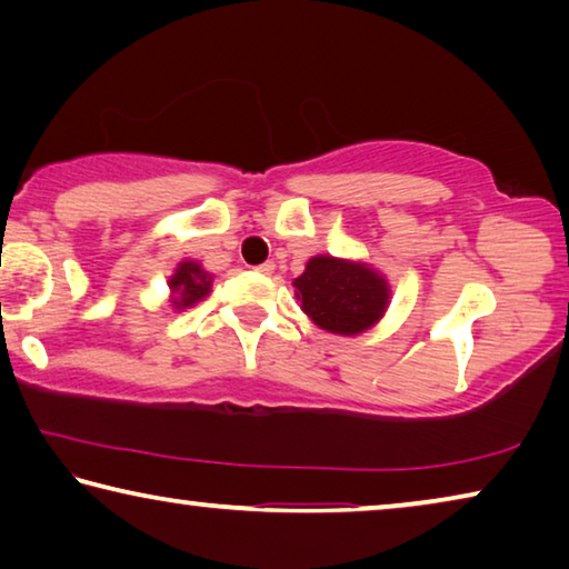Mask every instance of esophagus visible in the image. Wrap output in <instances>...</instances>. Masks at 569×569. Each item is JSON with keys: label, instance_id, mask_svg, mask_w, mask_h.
<instances>
[{"label": "esophagus", "instance_id": "34e87169", "mask_svg": "<svg viewBox=\"0 0 569 569\" xmlns=\"http://www.w3.org/2000/svg\"><path fill=\"white\" fill-rule=\"evenodd\" d=\"M256 271L263 273V276H271V273L276 271V263H273V261H266V263H261V266H256Z\"/></svg>", "mask_w": 569, "mask_h": 569}]
</instances>
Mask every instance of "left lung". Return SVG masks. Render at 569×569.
Segmentation results:
<instances>
[{
	"mask_svg": "<svg viewBox=\"0 0 569 569\" xmlns=\"http://www.w3.org/2000/svg\"><path fill=\"white\" fill-rule=\"evenodd\" d=\"M293 286L308 319L319 329L339 336H356L371 329L387 313L391 298L387 278L369 263L333 256H313Z\"/></svg>",
	"mask_w": 569,
	"mask_h": 569,
	"instance_id": "obj_1",
	"label": "left lung"
}]
</instances>
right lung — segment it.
<instances>
[{"label": "right lung", "mask_w": 569, "mask_h": 569, "mask_svg": "<svg viewBox=\"0 0 569 569\" xmlns=\"http://www.w3.org/2000/svg\"><path fill=\"white\" fill-rule=\"evenodd\" d=\"M210 283H213V278L203 271V266L196 261H182L176 268V273L170 276V283H168L172 293L170 306L176 308V311L196 306L210 293Z\"/></svg>", "instance_id": "right-lung-1"}]
</instances>
